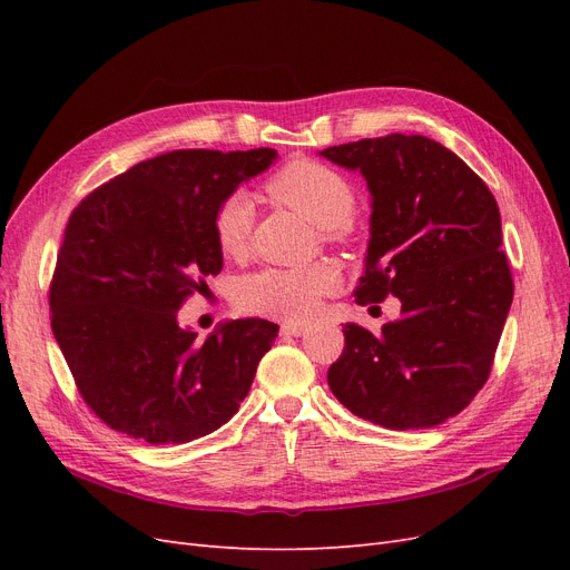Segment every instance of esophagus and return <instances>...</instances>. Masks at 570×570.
<instances>
[{"mask_svg": "<svg viewBox=\"0 0 570 570\" xmlns=\"http://www.w3.org/2000/svg\"><path fill=\"white\" fill-rule=\"evenodd\" d=\"M308 327L304 323H283L281 325V335L285 337H302Z\"/></svg>", "mask_w": 570, "mask_h": 570, "instance_id": "1", "label": "esophagus"}]
</instances>
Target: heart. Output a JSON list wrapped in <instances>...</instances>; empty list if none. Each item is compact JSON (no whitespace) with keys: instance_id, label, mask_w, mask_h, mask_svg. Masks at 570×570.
I'll return each instance as SVG.
<instances>
[{"instance_id":"1","label":"heart","mask_w":570,"mask_h":570,"mask_svg":"<svg viewBox=\"0 0 570 570\" xmlns=\"http://www.w3.org/2000/svg\"><path fill=\"white\" fill-rule=\"evenodd\" d=\"M266 193L295 209L316 226L327 239H342L344 223L352 216L356 195L352 183L337 168L314 161L292 159L266 180ZM254 204L245 193H230L216 206L214 235L226 256H243L249 243ZM340 287V273L331 264L302 268H262L245 275L235 287V304L245 314L304 321L314 316L321 299Z\"/></svg>"}]
</instances>
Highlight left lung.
Masks as SVG:
<instances>
[{
  "mask_svg": "<svg viewBox=\"0 0 570 570\" xmlns=\"http://www.w3.org/2000/svg\"><path fill=\"white\" fill-rule=\"evenodd\" d=\"M321 154L361 170L373 197L356 304L390 295L402 302V316L381 335L344 325L327 385L375 425H440L488 383L513 299L494 195L454 151L423 135L366 137Z\"/></svg>",
  "mask_w": 570,
  "mask_h": 570,
  "instance_id": "obj_1",
  "label": "left lung"
}]
</instances>
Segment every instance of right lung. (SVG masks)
Wrapping results in <instances>:
<instances>
[{"instance_id": "1", "label": "right lung", "mask_w": 570, "mask_h": 570, "mask_svg": "<svg viewBox=\"0 0 570 570\" xmlns=\"http://www.w3.org/2000/svg\"><path fill=\"white\" fill-rule=\"evenodd\" d=\"M275 149H176L99 185L68 218L49 285L51 331L111 430L183 444L228 423L278 325L239 318L204 342L176 314L218 275L216 206Z\"/></svg>"}]
</instances>
